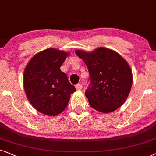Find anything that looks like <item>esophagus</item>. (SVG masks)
I'll return each mask as SVG.
<instances>
[{"mask_svg": "<svg viewBox=\"0 0 156 156\" xmlns=\"http://www.w3.org/2000/svg\"><path fill=\"white\" fill-rule=\"evenodd\" d=\"M76 88L77 90H81L83 88V86L81 84H77L76 86Z\"/></svg>", "mask_w": 156, "mask_h": 156, "instance_id": "34e87169", "label": "esophagus"}]
</instances>
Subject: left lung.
Returning a JSON list of instances; mask_svg holds the SVG:
<instances>
[{"mask_svg": "<svg viewBox=\"0 0 156 156\" xmlns=\"http://www.w3.org/2000/svg\"><path fill=\"white\" fill-rule=\"evenodd\" d=\"M83 60L90 75L85 92L90 106L101 113H111L125 102L132 87L133 75L125 59L113 50L98 48L91 53L76 51Z\"/></svg>", "mask_w": 156, "mask_h": 156, "instance_id": "8db88e82", "label": "left lung"}]
</instances>
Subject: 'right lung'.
<instances>
[{
  "label": "right lung",
  "mask_w": 156,
  "mask_h": 156,
  "mask_svg": "<svg viewBox=\"0 0 156 156\" xmlns=\"http://www.w3.org/2000/svg\"><path fill=\"white\" fill-rule=\"evenodd\" d=\"M69 53L48 48L36 54L24 70L23 86L26 96L34 108L45 115L62 113L76 88L61 70Z\"/></svg>",
  "instance_id": "obj_1"
}]
</instances>
